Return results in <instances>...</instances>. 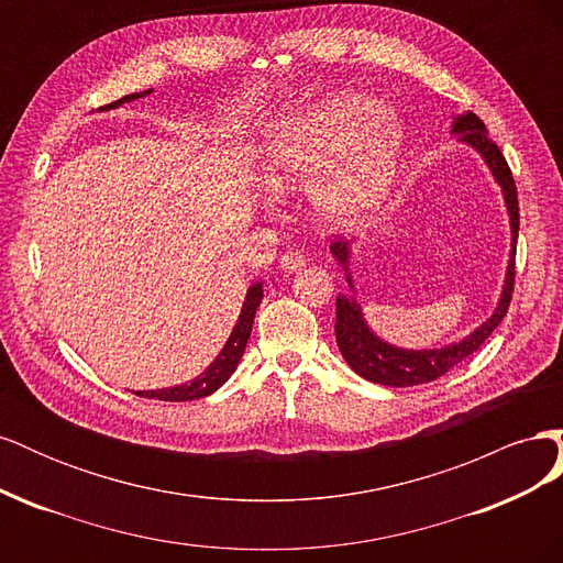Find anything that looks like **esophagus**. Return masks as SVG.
Returning <instances> with one entry per match:
<instances>
[{
  "label": "esophagus",
  "instance_id": "esophagus-1",
  "mask_svg": "<svg viewBox=\"0 0 563 563\" xmlns=\"http://www.w3.org/2000/svg\"><path fill=\"white\" fill-rule=\"evenodd\" d=\"M305 263H308V258H305V253L298 249H291L282 255V267L288 272H296V269L305 267Z\"/></svg>",
  "mask_w": 563,
  "mask_h": 563
}]
</instances>
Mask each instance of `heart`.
<instances>
[{
	"instance_id": "heart-1",
	"label": "heart",
	"mask_w": 563,
	"mask_h": 563,
	"mask_svg": "<svg viewBox=\"0 0 563 563\" xmlns=\"http://www.w3.org/2000/svg\"><path fill=\"white\" fill-rule=\"evenodd\" d=\"M401 131L368 96H335L284 126L263 152L269 197L314 190L321 216L352 228L378 209L399 157Z\"/></svg>"
}]
</instances>
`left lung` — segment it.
Returning <instances> with one entry per match:
<instances>
[{
  "mask_svg": "<svg viewBox=\"0 0 563 563\" xmlns=\"http://www.w3.org/2000/svg\"><path fill=\"white\" fill-rule=\"evenodd\" d=\"M453 133H460V141L470 143L484 155L486 164L490 166L493 176L498 178L505 192L507 201V211H509V223H512V258H509L507 267V279L503 288V298L498 310L490 314L488 321H484L479 329H476L472 335H467L463 343L449 345L444 350H399L383 343L380 338L373 335L366 327V321L362 317L360 305H356L352 298L338 296L335 300V343L340 347V354L345 356V362L360 373L362 378L371 383H380L389 387H411V385H422V383H432L439 376H444L446 371L457 366L463 360H467L470 354H474L484 345V340L496 331L498 323L505 319L509 302H512L515 294V255H517V236H519V199H517V185L515 176L509 172V164L500 147L493 143L486 135V126L479 117L474 112L460 114L453 124ZM331 251L338 258V263H347V244L343 240L331 242Z\"/></svg>",
  "mask_w": 563,
  "mask_h": 563,
  "instance_id": "1",
  "label": "left lung"
}]
</instances>
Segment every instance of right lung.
Instances as JSON below:
<instances>
[{
	"instance_id": "1",
	"label": "right lung",
	"mask_w": 563,
	"mask_h": 563,
	"mask_svg": "<svg viewBox=\"0 0 563 563\" xmlns=\"http://www.w3.org/2000/svg\"><path fill=\"white\" fill-rule=\"evenodd\" d=\"M150 91H141V93H131L114 100V103L106 106V108H114V106H122L124 100H133V98H141ZM263 300V284H253L246 294L244 300V308L240 314V321L234 323V329L228 338L225 347L220 350V354L216 356V362L197 376L192 383H185V385H176V387H166V389H147V391H135L139 397H147V399H162V401H192V399H201V397H209L211 391H216L220 385H223L240 364L242 354L246 350V340L251 335V327H253V317L255 310H258V305Z\"/></svg>"
}]
</instances>
